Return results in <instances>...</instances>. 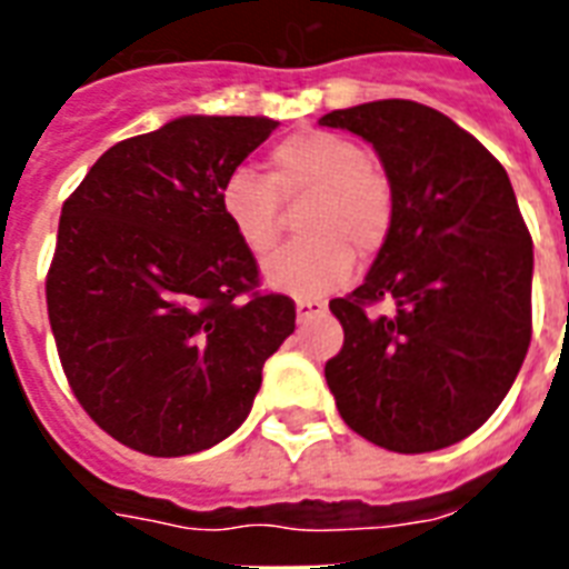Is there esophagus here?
I'll use <instances>...</instances> for the list:
<instances>
[{"mask_svg": "<svg viewBox=\"0 0 569 569\" xmlns=\"http://www.w3.org/2000/svg\"><path fill=\"white\" fill-rule=\"evenodd\" d=\"M328 310V303L325 301H316V298H301V301L295 303V312H298V321H310L316 316Z\"/></svg>", "mask_w": 569, "mask_h": 569, "instance_id": "1", "label": "esophagus"}]
</instances>
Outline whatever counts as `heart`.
I'll return each mask as SVG.
<instances>
[{"instance_id": "obj_1", "label": "heart", "mask_w": 569, "mask_h": 569, "mask_svg": "<svg viewBox=\"0 0 569 569\" xmlns=\"http://www.w3.org/2000/svg\"><path fill=\"white\" fill-rule=\"evenodd\" d=\"M312 203L301 218L303 241L280 250L266 280L280 292L319 298L346 283L355 250L372 259L396 221L389 173L363 147L337 132L301 129L268 153V177L236 168L221 186V212L253 257H268L280 241V200Z\"/></svg>"}]
</instances>
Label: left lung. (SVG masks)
<instances>
[{
    "label": "left lung",
    "instance_id": "obj_1",
    "mask_svg": "<svg viewBox=\"0 0 569 569\" xmlns=\"http://www.w3.org/2000/svg\"><path fill=\"white\" fill-rule=\"evenodd\" d=\"M366 138L396 221L363 286L333 298L346 342L325 366L351 431L401 455L446 449L493 416L531 342V236L490 150L410 100L330 111ZM383 297L389 317L369 313Z\"/></svg>",
    "mask_w": 569,
    "mask_h": 569
}]
</instances>
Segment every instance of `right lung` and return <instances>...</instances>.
I'll return each mask as SVG.
<instances>
[{"label": "right lung", "instance_id": "obj_1", "mask_svg": "<svg viewBox=\"0 0 569 569\" xmlns=\"http://www.w3.org/2000/svg\"><path fill=\"white\" fill-rule=\"evenodd\" d=\"M277 129L180 118L109 147L67 197L47 271L58 360L84 413L129 449L180 458L230 437L295 301L221 212V186Z\"/></svg>", "mask_w": 569, "mask_h": 569}]
</instances>
